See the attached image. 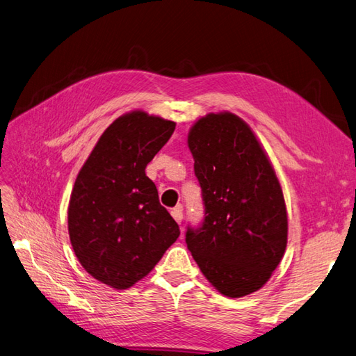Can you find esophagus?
I'll return each mask as SVG.
<instances>
[{
    "label": "esophagus",
    "mask_w": 356,
    "mask_h": 356,
    "mask_svg": "<svg viewBox=\"0 0 356 356\" xmlns=\"http://www.w3.org/2000/svg\"><path fill=\"white\" fill-rule=\"evenodd\" d=\"M171 216L175 218L177 224H180L181 221H184V207H181V206H176V207L171 211Z\"/></svg>",
    "instance_id": "34e87169"
}]
</instances>
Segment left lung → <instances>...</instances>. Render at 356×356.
Returning a JSON list of instances; mask_svg holds the SVG:
<instances>
[{"mask_svg": "<svg viewBox=\"0 0 356 356\" xmlns=\"http://www.w3.org/2000/svg\"><path fill=\"white\" fill-rule=\"evenodd\" d=\"M188 147L202 186L204 221L186 243L207 281L227 298L266 284L287 247L284 195L256 134L233 113L193 124Z\"/></svg>", "mask_w": 356, "mask_h": 356, "instance_id": "8db88e82", "label": "left lung"}]
</instances>
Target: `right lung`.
<instances>
[{"label": "right lung", "mask_w": 356, "mask_h": 356, "mask_svg": "<svg viewBox=\"0 0 356 356\" xmlns=\"http://www.w3.org/2000/svg\"><path fill=\"white\" fill-rule=\"evenodd\" d=\"M176 123L136 109L109 124L79 170L67 207L72 248L104 284L124 290L144 278L179 238L145 167Z\"/></svg>", "instance_id": "1"}]
</instances>
